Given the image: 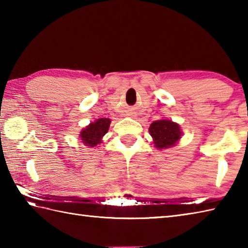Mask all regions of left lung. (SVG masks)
Instances as JSON below:
<instances>
[{
    "label": "left lung",
    "instance_id": "left-lung-1",
    "mask_svg": "<svg viewBox=\"0 0 248 248\" xmlns=\"http://www.w3.org/2000/svg\"><path fill=\"white\" fill-rule=\"evenodd\" d=\"M149 132L155 140V147L160 149L173 146L181 138V130L179 124L166 119L152 123Z\"/></svg>",
    "mask_w": 248,
    "mask_h": 248
}]
</instances>
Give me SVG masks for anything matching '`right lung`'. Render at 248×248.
I'll return each mask as SVG.
<instances>
[{
  "label": "right lung",
  "instance_id": "obj_1",
  "mask_svg": "<svg viewBox=\"0 0 248 248\" xmlns=\"http://www.w3.org/2000/svg\"><path fill=\"white\" fill-rule=\"evenodd\" d=\"M110 124V119L108 118H100L92 123L85 129H83L80 136L84 144L89 147H94L101 143L102 136L108 131Z\"/></svg>",
  "mask_w": 248,
  "mask_h": 248
}]
</instances>
